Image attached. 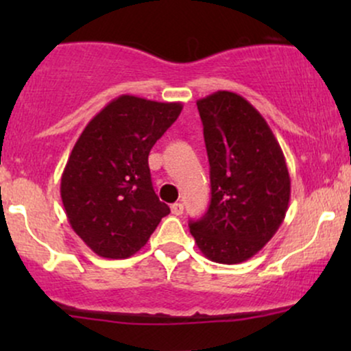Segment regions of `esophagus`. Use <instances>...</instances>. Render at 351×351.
Returning a JSON list of instances; mask_svg holds the SVG:
<instances>
[{
    "label": "esophagus",
    "instance_id": "esophagus-1",
    "mask_svg": "<svg viewBox=\"0 0 351 351\" xmlns=\"http://www.w3.org/2000/svg\"><path fill=\"white\" fill-rule=\"evenodd\" d=\"M171 215H175V216L183 215V204H181V203H173L171 204Z\"/></svg>",
    "mask_w": 351,
    "mask_h": 351
}]
</instances>
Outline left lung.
<instances>
[{
  "label": "left lung",
  "mask_w": 351,
  "mask_h": 351,
  "mask_svg": "<svg viewBox=\"0 0 351 351\" xmlns=\"http://www.w3.org/2000/svg\"><path fill=\"white\" fill-rule=\"evenodd\" d=\"M209 160L211 203L189 223L199 251L239 264L264 247L284 221L291 176L277 138L244 97L217 90L196 102Z\"/></svg>",
  "instance_id": "8db88e82"
}]
</instances>
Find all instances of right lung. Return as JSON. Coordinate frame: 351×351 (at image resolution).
Returning a JSON list of instances; mask_svg holds the SVG:
<instances>
[{
    "instance_id": "add662e5",
    "label": "right lung",
    "mask_w": 351,
    "mask_h": 351,
    "mask_svg": "<svg viewBox=\"0 0 351 351\" xmlns=\"http://www.w3.org/2000/svg\"><path fill=\"white\" fill-rule=\"evenodd\" d=\"M181 108V102L120 95L75 142L60 178V198L71 228L97 256H134L170 213L155 195L148 155Z\"/></svg>"
}]
</instances>
